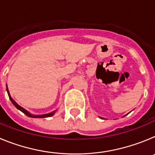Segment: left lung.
I'll list each match as a JSON object with an SVG mask.
<instances>
[{
  "label": "left lung",
  "instance_id": "1",
  "mask_svg": "<svg viewBox=\"0 0 155 155\" xmlns=\"http://www.w3.org/2000/svg\"><path fill=\"white\" fill-rule=\"evenodd\" d=\"M101 119H103V118H101Z\"/></svg>",
  "mask_w": 155,
  "mask_h": 155
}]
</instances>
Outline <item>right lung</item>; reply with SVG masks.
Masks as SVG:
<instances>
[{"label":"right lung","instance_id":"1","mask_svg":"<svg viewBox=\"0 0 155 155\" xmlns=\"http://www.w3.org/2000/svg\"><path fill=\"white\" fill-rule=\"evenodd\" d=\"M7 91H8V96H9V98H10L11 102L13 103V105H15V106L18 109H19V110L21 111V112H22L24 114H25L27 116H28V117H31V118H46V117H50V116H53V115H54V113H55L56 110L53 111V112H52V113H47V114H43V115H32V114H31L30 113H28V111L25 110L24 108H22L21 106H20V105H19L18 104L17 102H16L15 101V100H14L12 97H11L10 93H9V91H8V86H7Z\"/></svg>","mask_w":155,"mask_h":155}]
</instances>
